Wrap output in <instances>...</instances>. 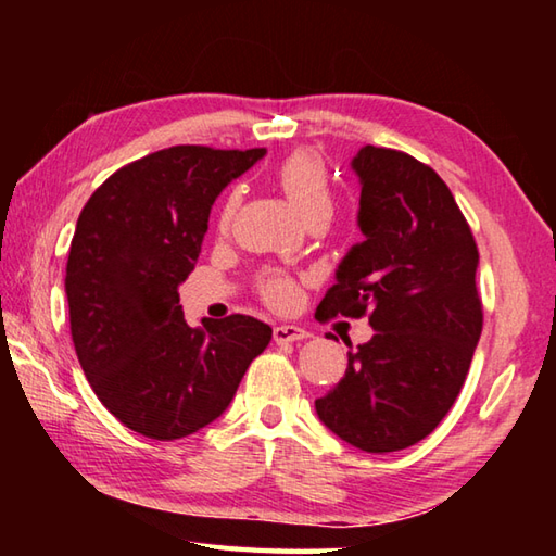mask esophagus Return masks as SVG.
<instances>
[{
    "instance_id": "1",
    "label": "esophagus",
    "mask_w": 556,
    "mask_h": 556,
    "mask_svg": "<svg viewBox=\"0 0 556 556\" xmlns=\"http://www.w3.org/2000/svg\"><path fill=\"white\" fill-rule=\"evenodd\" d=\"M308 336H312V333L304 331V328H299V326H287V324L275 326V341H277V343L304 341V338H308Z\"/></svg>"
}]
</instances>
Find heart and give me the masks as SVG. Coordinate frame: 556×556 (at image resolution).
Segmentation results:
<instances>
[{"instance_id": "b5f03b06", "label": "heart", "mask_w": 556, "mask_h": 556, "mask_svg": "<svg viewBox=\"0 0 556 556\" xmlns=\"http://www.w3.org/2000/svg\"><path fill=\"white\" fill-rule=\"evenodd\" d=\"M277 186L281 193L287 195V201L294 205V211L301 218H308L314 213H331L333 203V188H331V176H328V168L324 159L318 156L312 149H296V152L287 154L275 168ZM240 193L232 191L228 199H225L220 208V223L228 225L238 208ZM260 291L271 306H289L294 304L296 299V285L294 279L285 271H269V275L262 277Z\"/></svg>"}]
</instances>
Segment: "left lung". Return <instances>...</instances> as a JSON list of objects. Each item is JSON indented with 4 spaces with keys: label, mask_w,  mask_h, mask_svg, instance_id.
<instances>
[{
    "label": "left lung",
    "mask_w": 556,
    "mask_h": 556,
    "mask_svg": "<svg viewBox=\"0 0 556 556\" xmlns=\"http://www.w3.org/2000/svg\"><path fill=\"white\" fill-rule=\"evenodd\" d=\"M357 223L318 321L368 316L375 336L348 351L318 419L355 448L388 454L417 444L456 402L483 331L470 225L434 168L388 147H363Z\"/></svg>",
    "instance_id": "8db88e82"
}]
</instances>
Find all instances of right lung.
<instances>
[{
	"mask_svg": "<svg viewBox=\"0 0 556 556\" xmlns=\"http://www.w3.org/2000/svg\"><path fill=\"white\" fill-rule=\"evenodd\" d=\"M262 156L168 147L117 168L80 211L65 265L73 345L98 400L137 434L174 441L211 425L269 345L257 318L191 328L178 306L211 205Z\"/></svg>",
	"mask_w": 556,
	"mask_h": 556,
	"instance_id": "obj_1",
	"label": "right lung"
}]
</instances>
